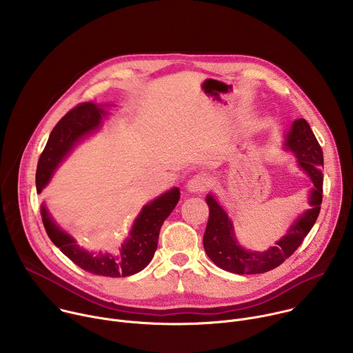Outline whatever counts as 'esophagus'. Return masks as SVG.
Segmentation results:
<instances>
[{"label":"esophagus","instance_id":"1","mask_svg":"<svg viewBox=\"0 0 353 353\" xmlns=\"http://www.w3.org/2000/svg\"><path fill=\"white\" fill-rule=\"evenodd\" d=\"M210 179L203 174H195L187 181V190L190 192H203L210 188Z\"/></svg>","mask_w":353,"mask_h":353}]
</instances>
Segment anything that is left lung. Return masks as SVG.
Instances as JSON below:
<instances>
[{
  "label": "left lung",
  "mask_w": 353,
  "mask_h": 353,
  "mask_svg": "<svg viewBox=\"0 0 353 353\" xmlns=\"http://www.w3.org/2000/svg\"><path fill=\"white\" fill-rule=\"evenodd\" d=\"M285 149L294 155L297 165L313 181L309 194V205L300 214L275 245L264 251H251L241 247L236 239L234 228L228 212L216 198L208 194L205 201L210 207V219L204 233V248L207 256L219 268L239 274H264L279 267L294 250L303 243L320 214L323 201V149L317 142L309 123L305 119L294 120L285 137Z\"/></svg>",
  "instance_id": "1"
}]
</instances>
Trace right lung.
<instances>
[{
    "mask_svg": "<svg viewBox=\"0 0 353 353\" xmlns=\"http://www.w3.org/2000/svg\"><path fill=\"white\" fill-rule=\"evenodd\" d=\"M109 105H106L108 108ZM108 110L93 102L81 103L70 110L53 128L47 145L40 155L36 170V188L40 194L52 179L59 165L67 158L74 146L88 135L97 131L108 117ZM180 199V190L173 187L168 192L150 201L137 216L128 237L116 253L89 251L57 225L52 214L41 204L44 229L52 240L72 263L82 270L110 278L130 276L142 271L152 260L158 248V239L165 219L172 214Z\"/></svg>",
    "mask_w": 353,
    "mask_h": 353,
    "instance_id": "add662e5",
    "label": "right lung"
}]
</instances>
